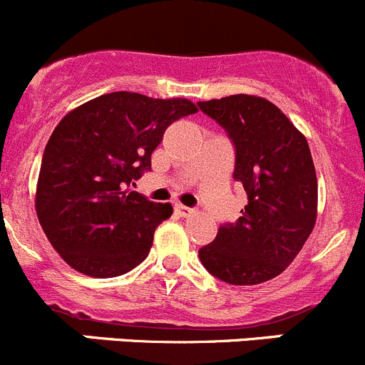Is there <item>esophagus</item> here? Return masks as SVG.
Here are the masks:
<instances>
[{"mask_svg":"<svg viewBox=\"0 0 365 365\" xmlns=\"http://www.w3.org/2000/svg\"><path fill=\"white\" fill-rule=\"evenodd\" d=\"M174 209L179 216H190L191 212H193V209L187 207V205H182V204H175Z\"/></svg>","mask_w":365,"mask_h":365,"instance_id":"1","label":"esophagus"}]
</instances>
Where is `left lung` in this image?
<instances>
[{
	"instance_id": "8db88e82",
	"label": "left lung",
	"mask_w": 365,
	"mask_h": 365,
	"mask_svg": "<svg viewBox=\"0 0 365 365\" xmlns=\"http://www.w3.org/2000/svg\"><path fill=\"white\" fill-rule=\"evenodd\" d=\"M198 108L227 131L236 149L234 179L248 204L236 223L218 229L198 250L204 268L234 286L275 279L304 248L317 216V179L305 136L264 97L200 101Z\"/></svg>"
}]
</instances>
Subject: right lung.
Instances as JSON below:
<instances>
[{"mask_svg":"<svg viewBox=\"0 0 365 365\" xmlns=\"http://www.w3.org/2000/svg\"><path fill=\"white\" fill-rule=\"evenodd\" d=\"M197 111L187 99L111 92L61 118L42 156L35 209L71 268L110 279L149 255L154 230L174 209L129 187L150 170L168 125Z\"/></svg>","mask_w":365,"mask_h":365,"instance_id":"obj_1","label":"right lung"}]
</instances>
